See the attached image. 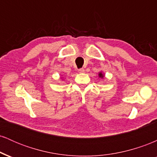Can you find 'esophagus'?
Returning a JSON list of instances; mask_svg holds the SVG:
<instances>
[{"mask_svg": "<svg viewBox=\"0 0 157 157\" xmlns=\"http://www.w3.org/2000/svg\"><path fill=\"white\" fill-rule=\"evenodd\" d=\"M78 71H79V73H83L84 71H85V70H84V68H80V69L78 70Z\"/></svg>", "mask_w": 157, "mask_h": 157, "instance_id": "obj_1", "label": "esophagus"}]
</instances>
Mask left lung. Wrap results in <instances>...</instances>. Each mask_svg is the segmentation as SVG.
<instances>
[{
  "mask_svg": "<svg viewBox=\"0 0 157 157\" xmlns=\"http://www.w3.org/2000/svg\"><path fill=\"white\" fill-rule=\"evenodd\" d=\"M99 77H101V78H103V77H104L103 74H102V72H100V73H99Z\"/></svg>",
  "mask_w": 157,
  "mask_h": 157,
  "instance_id": "1",
  "label": "left lung"
}]
</instances>
